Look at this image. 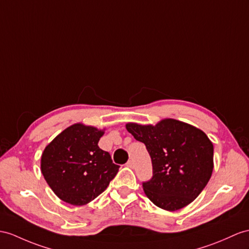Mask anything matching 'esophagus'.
Returning <instances> with one entry per match:
<instances>
[{
  "mask_svg": "<svg viewBox=\"0 0 249 249\" xmlns=\"http://www.w3.org/2000/svg\"><path fill=\"white\" fill-rule=\"evenodd\" d=\"M126 167H129V168H134V161L133 160H129L128 162H126Z\"/></svg>",
  "mask_w": 249,
  "mask_h": 249,
  "instance_id": "1",
  "label": "esophagus"
}]
</instances>
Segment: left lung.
Here are the masks:
<instances>
[{
	"label": "left lung",
	"instance_id": "1",
	"mask_svg": "<svg viewBox=\"0 0 249 249\" xmlns=\"http://www.w3.org/2000/svg\"><path fill=\"white\" fill-rule=\"evenodd\" d=\"M151 156L153 177L143 181L145 196L161 209L175 211L198 196L213 170V145L203 131L175 119L156 125H125Z\"/></svg>",
	"mask_w": 249,
	"mask_h": 249
}]
</instances>
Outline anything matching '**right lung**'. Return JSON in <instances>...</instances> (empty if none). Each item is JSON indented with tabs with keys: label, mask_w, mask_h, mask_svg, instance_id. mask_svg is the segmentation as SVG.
<instances>
[{
	"label": "right lung",
	"mask_w": 249,
	"mask_h": 249,
	"mask_svg": "<svg viewBox=\"0 0 249 249\" xmlns=\"http://www.w3.org/2000/svg\"><path fill=\"white\" fill-rule=\"evenodd\" d=\"M104 131L76 124L69 126L44 149L41 171L62 201L81 206L104 192L119 166L98 147Z\"/></svg>",
	"instance_id": "1"
}]
</instances>
